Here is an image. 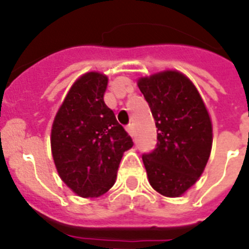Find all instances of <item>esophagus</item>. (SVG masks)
I'll return each instance as SVG.
<instances>
[{"label":"esophagus","mask_w":249,"mask_h":249,"mask_svg":"<svg viewBox=\"0 0 249 249\" xmlns=\"http://www.w3.org/2000/svg\"><path fill=\"white\" fill-rule=\"evenodd\" d=\"M126 130H127V133L130 134V136L135 135V131H134V126H133V125H127Z\"/></svg>","instance_id":"esophagus-1"}]
</instances>
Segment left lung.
<instances>
[{
    "instance_id": "left-lung-1",
    "label": "left lung",
    "mask_w": 249,
    "mask_h": 249,
    "mask_svg": "<svg viewBox=\"0 0 249 249\" xmlns=\"http://www.w3.org/2000/svg\"><path fill=\"white\" fill-rule=\"evenodd\" d=\"M144 94L158 127V142L142 154L150 185L159 194L178 197L205 170L212 147V124L196 87L178 71L141 78Z\"/></svg>"
}]
</instances>
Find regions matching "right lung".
I'll return each instance as SVG.
<instances>
[{
	"instance_id": "1",
	"label": "right lung",
	"mask_w": 249,
	"mask_h": 249,
	"mask_svg": "<svg viewBox=\"0 0 249 249\" xmlns=\"http://www.w3.org/2000/svg\"><path fill=\"white\" fill-rule=\"evenodd\" d=\"M108 77L87 73L73 84L53 122L51 145L60 178L80 197H98L114 185L133 139L104 103Z\"/></svg>"
}]
</instances>
